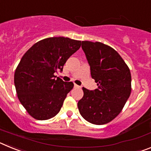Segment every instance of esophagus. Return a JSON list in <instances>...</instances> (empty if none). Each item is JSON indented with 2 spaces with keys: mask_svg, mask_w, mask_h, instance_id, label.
Segmentation results:
<instances>
[{
  "mask_svg": "<svg viewBox=\"0 0 151 151\" xmlns=\"http://www.w3.org/2000/svg\"><path fill=\"white\" fill-rule=\"evenodd\" d=\"M74 88H80V87L78 86V85H76V84H74Z\"/></svg>",
  "mask_w": 151,
  "mask_h": 151,
  "instance_id": "obj_1",
  "label": "esophagus"
}]
</instances>
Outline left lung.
I'll list each match as a JSON object with an SVG mask.
<instances>
[{"mask_svg":"<svg viewBox=\"0 0 151 151\" xmlns=\"http://www.w3.org/2000/svg\"><path fill=\"white\" fill-rule=\"evenodd\" d=\"M91 69V78L98 88H82L83 97L78 102L80 114L94 125H104L122 111L132 91L129 68L111 47L101 42L82 41Z\"/></svg>","mask_w":151,"mask_h":151,"instance_id":"left-lung-1","label":"left lung"}]
</instances>
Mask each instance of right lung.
Wrapping results in <instances>:
<instances>
[{
    "instance_id": "obj_1",
    "label": "right lung",
    "mask_w": 151,
    "mask_h": 151,
    "mask_svg": "<svg viewBox=\"0 0 151 151\" xmlns=\"http://www.w3.org/2000/svg\"><path fill=\"white\" fill-rule=\"evenodd\" d=\"M81 45V41L69 38H47L35 44L22 57L14 84L19 100L33 118L46 120L60 112L74 85L56 78L54 73L63 71L66 60Z\"/></svg>"
}]
</instances>
